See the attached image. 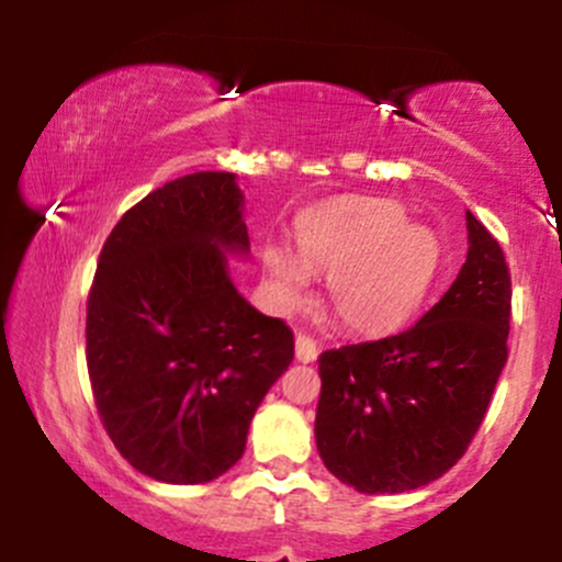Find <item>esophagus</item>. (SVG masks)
I'll return each mask as SVG.
<instances>
[{"label":"esophagus","instance_id":"1","mask_svg":"<svg viewBox=\"0 0 562 562\" xmlns=\"http://www.w3.org/2000/svg\"><path fill=\"white\" fill-rule=\"evenodd\" d=\"M317 357H319L317 340L306 333L295 335V359H299V362H314Z\"/></svg>","mask_w":562,"mask_h":562}]
</instances>
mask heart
<instances>
[{
  "label": "heart",
  "instance_id": "1",
  "mask_svg": "<svg viewBox=\"0 0 562 562\" xmlns=\"http://www.w3.org/2000/svg\"><path fill=\"white\" fill-rule=\"evenodd\" d=\"M398 203L385 198H340L301 216L299 259L312 274H330L327 303L351 333L380 335L398 327L420 306L441 267V243L428 227L404 224ZM282 299H295L301 269L269 256Z\"/></svg>",
  "mask_w": 562,
  "mask_h": 562
}]
</instances>
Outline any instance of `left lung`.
Masks as SVG:
<instances>
[{
    "label": "left lung",
    "mask_w": 562,
    "mask_h": 562,
    "mask_svg": "<svg viewBox=\"0 0 562 562\" xmlns=\"http://www.w3.org/2000/svg\"><path fill=\"white\" fill-rule=\"evenodd\" d=\"M468 261L420 322L319 353L314 436L335 479L398 494L441 479L465 454L507 362L509 269L468 211Z\"/></svg>",
    "instance_id": "left-lung-1"
}]
</instances>
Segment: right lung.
<instances>
[{
	"mask_svg": "<svg viewBox=\"0 0 562 562\" xmlns=\"http://www.w3.org/2000/svg\"><path fill=\"white\" fill-rule=\"evenodd\" d=\"M235 173L166 182L121 216L87 299V370L102 428L139 473L205 483L235 465L293 362V330L227 274L248 254Z\"/></svg>",
	"mask_w": 562,
	"mask_h": 562,
	"instance_id": "add662e5",
	"label": "right lung"
}]
</instances>
